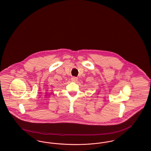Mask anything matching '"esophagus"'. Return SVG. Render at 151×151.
<instances>
[{"label": "esophagus", "mask_w": 151, "mask_h": 151, "mask_svg": "<svg viewBox=\"0 0 151 151\" xmlns=\"http://www.w3.org/2000/svg\"><path fill=\"white\" fill-rule=\"evenodd\" d=\"M71 80H72V81L76 82V81H78V78H76V77H72V78H71Z\"/></svg>", "instance_id": "1"}]
</instances>
